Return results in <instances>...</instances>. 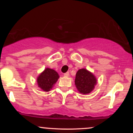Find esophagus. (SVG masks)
Listing matches in <instances>:
<instances>
[{
  "label": "esophagus",
  "instance_id": "obj_1",
  "mask_svg": "<svg viewBox=\"0 0 133 133\" xmlns=\"http://www.w3.org/2000/svg\"><path fill=\"white\" fill-rule=\"evenodd\" d=\"M69 72H65L64 74V76H65V77H68V76H69Z\"/></svg>",
  "mask_w": 133,
  "mask_h": 133
}]
</instances>
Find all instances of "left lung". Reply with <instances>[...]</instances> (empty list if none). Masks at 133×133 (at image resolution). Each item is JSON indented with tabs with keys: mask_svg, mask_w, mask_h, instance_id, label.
Segmentation results:
<instances>
[{
	"mask_svg": "<svg viewBox=\"0 0 133 133\" xmlns=\"http://www.w3.org/2000/svg\"><path fill=\"white\" fill-rule=\"evenodd\" d=\"M96 82L95 76L85 69H79L76 73L75 85L79 92L82 94L91 92L94 89Z\"/></svg>",
	"mask_w": 133,
	"mask_h": 133,
	"instance_id": "obj_1",
	"label": "left lung"
}]
</instances>
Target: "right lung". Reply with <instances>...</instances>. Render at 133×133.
<instances>
[{
    "instance_id": "obj_1",
    "label": "right lung",
    "mask_w": 133,
    "mask_h": 133,
    "mask_svg": "<svg viewBox=\"0 0 133 133\" xmlns=\"http://www.w3.org/2000/svg\"><path fill=\"white\" fill-rule=\"evenodd\" d=\"M59 74L52 69L46 68L37 77V84L44 91L48 92L59 79Z\"/></svg>"
}]
</instances>
